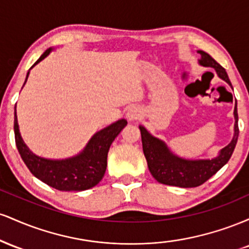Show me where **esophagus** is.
<instances>
[{
    "label": "esophagus",
    "instance_id": "esophagus-1",
    "mask_svg": "<svg viewBox=\"0 0 249 249\" xmlns=\"http://www.w3.org/2000/svg\"><path fill=\"white\" fill-rule=\"evenodd\" d=\"M141 115H142V111L136 107H130L126 112V117L130 122H133V121H137V119H139Z\"/></svg>",
    "mask_w": 249,
    "mask_h": 249
}]
</instances>
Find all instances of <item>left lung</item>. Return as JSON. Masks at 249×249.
Listing matches in <instances>:
<instances>
[{"label": "left lung", "instance_id": "left-lung-1", "mask_svg": "<svg viewBox=\"0 0 249 249\" xmlns=\"http://www.w3.org/2000/svg\"><path fill=\"white\" fill-rule=\"evenodd\" d=\"M201 55L199 64L202 67L214 68L221 79L232 87L227 72L215 59L205 51L199 50ZM234 136L232 142L222 148L219 156L213 159H199V160H188L180 158L170 151L167 145L160 139L156 138L144 126H139L142 133V142L144 156L146 158L148 170L153 178L160 184L178 187H196L207 181L214 176L224 165L227 164L232 157L234 148L239 137L238 126V108L234 107Z\"/></svg>", "mask_w": 249, "mask_h": 249}]
</instances>
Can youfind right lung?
I'll return each mask as SVG.
<instances>
[{
    "label": "right lung",
    "instance_id": "right-lung-1",
    "mask_svg": "<svg viewBox=\"0 0 249 249\" xmlns=\"http://www.w3.org/2000/svg\"><path fill=\"white\" fill-rule=\"evenodd\" d=\"M51 50H53L51 48L45 50L33 67L44 59L51 53ZM28 76H29V72L27 73L25 82H27ZM126 119H119L93 134L87 146L79 154L68 159L53 160V159L42 158L31 152L24 144L19 133L16 107L15 117H14L16 146L24 164L36 178L56 190L67 191V192L89 190L101 181L107 171L108 148L116 137L126 126Z\"/></svg>",
    "mask_w": 249,
    "mask_h": 249
}]
</instances>
